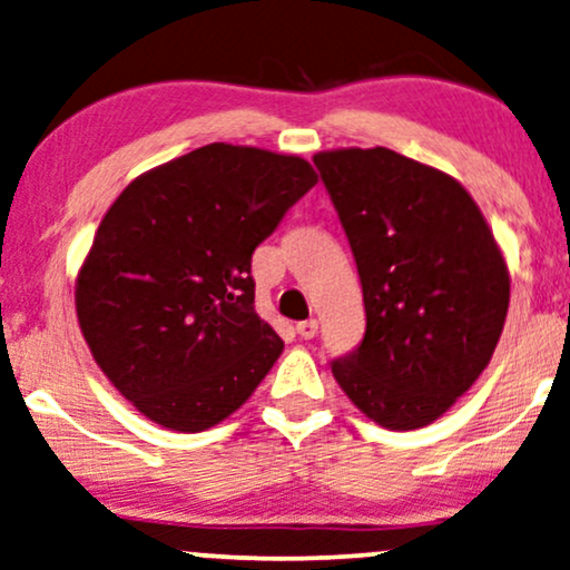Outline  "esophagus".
Listing matches in <instances>:
<instances>
[{
    "label": "esophagus",
    "mask_w": 570,
    "mask_h": 570,
    "mask_svg": "<svg viewBox=\"0 0 570 570\" xmlns=\"http://www.w3.org/2000/svg\"><path fill=\"white\" fill-rule=\"evenodd\" d=\"M316 330H320V322L316 320H306V322L295 324V332H298L303 340H312L316 335Z\"/></svg>",
    "instance_id": "obj_1"
}]
</instances>
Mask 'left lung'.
I'll return each mask as SVG.
<instances>
[{"mask_svg": "<svg viewBox=\"0 0 570 570\" xmlns=\"http://www.w3.org/2000/svg\"><path fill=\"white\" fill-rule=\"evenodd\" d=\"M348 235L366 332L332 361L345 395L387 430L440 419L490 364L511 277L461 183L384 146L314 157Z\"/></svg>", "mask_w": 570, "mask_h": 570, "instance_id": "obj_1", "label": "left lung"}]
</instances>
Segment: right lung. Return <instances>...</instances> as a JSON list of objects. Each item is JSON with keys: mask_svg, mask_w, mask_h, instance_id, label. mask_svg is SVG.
<instances>
[{"mask_svg": "<svg viewBox=\"0 0 570 570\" xmlns=\"http://www.w3.org/2000/svg\"><path fill=\"white\" fill-rule=\"evenodd\" d=\"M314 186L306 159L209 144L109 206L76 308L96 364L144 416L209 430L267 376L283 340L256 314L250 256Z\"/></svg>", "mask_w": 570, "mask_h": 570, "instance_id": "add662e5", "label": "right lung"}]
</instances>
